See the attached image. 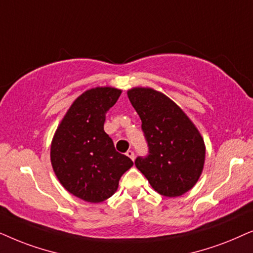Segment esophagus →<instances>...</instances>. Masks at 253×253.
<instances>
[{
    "label": "esophagus",
    "instance_id": "1",
    "mask_svg": "<svg viewBox=\"0 0 253 253\" xmlns=\"http://www.w3.org/2000/svg\"><path fill=\"white\" fill-rule=\"evenodd\" d=\"M126 155L130 158V160H133V161H134V158H135V154H134L133 150H127Z\"/></svg>",
    "mask_w": 253,
    "mask_h": 253
}]
</instances>
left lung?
I'll return each instance as SVG.
<instances>
[{"instance_id": "obj_1", "label": "left lung", "mask_w": 253, "mask_h": 253, "mask_svg": "<svg viewBox=\"0 0 253 253\" xmlns=\"http://www.w3.org/2000/svg\"><path fill=\"white\" fill-rule=\"evenodd\" d=\"M139 114L148 146L135 166L151 187L164 197H179L199 179L205 162V143L183 110L163 93L134 87L127 92Z\"/></svg>"}]
</instances>
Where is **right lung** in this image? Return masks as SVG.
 <instances>
[{
  "label": "right lung",
  "mask_w": 253,
  "mask_h": 253,
  "mask_svg": "<svg viewBox=\"0 0 253 253\" xmlns=\"http://www.w3.org/2000/svg\"><path fill=\"white\" fill-rule=\"evenodd\" d=\"M121 95L114 87L82 93L63 118L50 147V162L67 191L87 203H102L117 191L119 179L133 166L118 153L104 130L106 113Z\"/></svg>",
  "instance_id": "1"
}]
</instances>
